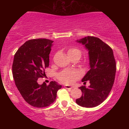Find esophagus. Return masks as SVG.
I'll use <instances>...</instances> for the list:
<instances>
[{"instance_id":"obj_1","label":"esophagus","mask_w":129,"mask_h":129,"mask_svg":"<svg viewBox=\"0 0 129 129\" xmlns=\"http://www.w3.org/2000/svg\"><path fill=\"white\" fill-rule=\"evenodd\" d=\"M64 87L66 88V89H69V90H71V89H72V87L70 86V85H64Z\"/></svg>"}]
</instances>
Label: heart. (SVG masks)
I'll return each mask as SVG.
<instances>
[{"label": "heart", "instance_id": "1", "mask_svg": "<svg viewBox=\"0 0 129 129\" xmlns=\"http://www.w3.org/2000/svg\"><path fill=\"white\" fill-rule=\"evenodd\" d=\"M81 53L80 50L75 48L69 50V54ZM82 75L80 71L77 70H64L58 74V79L62 82L65 84H72Z\"/></svg>", "mask_w": 129, "mask_h": 129}]
</instances>
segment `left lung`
Returning <instances> with one entry per match:
<instances>
[{
    "instance_id": "8db88e82",
    "label": "left lung",
    "mask_w": 129,
    "mask_h": 129,
    "mask_svg": "<svg viewBox=\"0 0 129 129\" xmlns=\"http://www.w3.org/2000/svg\"><path fill=\"white\" fill-rule=\"evenodd\" d=\"M87 50L89 71L82 82L85 84L89 80L88 87H79L82 92L76 103L83 107L92 108L100 105L107 97L114 85L116 72V64L113 50L100 39L87 36L77 40Z\"/></svg>"
}]
</instances>
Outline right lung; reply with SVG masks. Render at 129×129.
<instances>
[{
  "mask_svg": "<svg viewBox=\"0 0 129 129\" xmlns=\"http://www.w3.org/2000/svg\"><path fill=\"white\" fill-rule=\"evenodd\" d=\"M53 42L46 39L28 40L14 55L12 74L15 85L25 101L36 107H45L52 104L57 91L62 87L55 82H51L49 85L37 82L38 78L45 76L44 71L49 66Z\"/></svg>",
  "mask_w": 129,
  "mask_h": 129,
  "instance_id": "1",
  "label": "right lung"
}]
</instances>
